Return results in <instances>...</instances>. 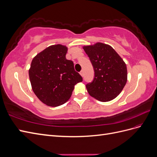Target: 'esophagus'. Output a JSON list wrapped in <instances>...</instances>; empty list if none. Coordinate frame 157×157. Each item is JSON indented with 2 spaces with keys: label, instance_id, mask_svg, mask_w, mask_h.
I'll return each instance as SVG.
<instances>
[{
  "label": "esophagus",
  "instance_id": "obj_1",
  "mask_svg": "<svg viewBox=\"0 0 157 157\" xmlns=\"http://www.w3.org/2000/svg\"><path fill=\"white\" fill-rule=\"evenodd\" d=\"M80 75H81L82 77H83V75H84V72H83V71H80Z\"/></svg>",
  "mask_w": 157,
  "mask_h": 157
}]
</instances>
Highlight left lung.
Wrapping results in <instances>:
<instances>
[{
  "label": "left lung",
  "instance_id": "left-lung-1",
  "mask_svg": "<svg viewBox=\"0 0 157 157\" xmlns=\"http://www.w3.org/2000/svg\"><path fill=\"white\" fill-rule=\"evenodd\" d=\"M95 71L92 82L86 84L88 94L102 102L117 98L127 82L125 62L112 47L102 42L84 46Z\"/></svg>",
  "mask_w": 157,
  "mask_h": 157
}]
</instances>
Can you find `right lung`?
Listing matches in <instances>:
<instances>
[{"instance_id": "obj_1", "label": "right lung", "mask_w": 157, "mask_h": 157, "mask_svg": "<svg viewBox=\"0 0 157 157\" xmlns=\"http://www.w3.org/2000/svg\"><path fill=\"white\" fill-rule=\"evenodd\" d=\"M67 47L54 44L47 47L33 58L29 69L33 92L50 107L63 105L70 99L75 86L82 78L66 59Z\"/></svg>"}]
</instances>
